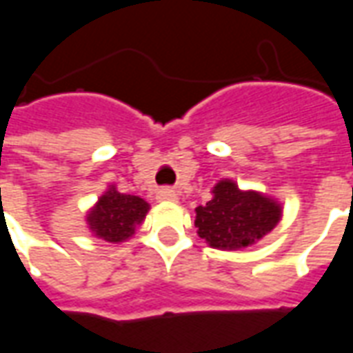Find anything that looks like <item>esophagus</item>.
Here are the masks:
<instances>
[{
  "mask_svg": "<svg viewBox=\"0 0 353 353\" xmlns=\"http://www.w3.org/2000/svg\"><path fill=\"white\" fill-rule=\"evenodd\" d=\"M157 200H161V202H177V194L172 189H161L157 192Z\"/></svg>",
  "mask_w": 353,
  "mask_h": 353,
  "instance_id": "esophagus-1",
  "label": "esophagus"
}]
</instances>
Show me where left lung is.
<instances>
[{"mask_svg":"<svg viewBox=\"0 0 353 353\" xmlns=\"http://www.w3.org/2000/svg\"><path fill=\"white\" fill-rule=\"evenodd\" d=\"M214 196L196 208L194 227L215 250H240L252 245L278 225L281 206L255 191H240L230 179L214 187Z\"/></svg>","mask_w":353,"mask_h":353,"instance_id":"obj_1","label":"left lung"}]
</instances>
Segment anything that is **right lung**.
I'll use <instances>...</instances> for the list:
<instances>
[{"instance_id": "obj_1", "label": "right lung", "mask_w": 353, "mask_h": 353, "mask_svg": "<svg viewBox=\"0 0 353 353\" xmlns=\"http://www.w3.org/2000/svg\"><path fill=\"white\" fill-rule=\"evenodd\" d=\"M149 204L145 200L123 194L115 187H109L105 194H101L96 206L88 212V229L105 242H124L134 234L136 225L145 219Z\"/></svg>"}]
</instances>
